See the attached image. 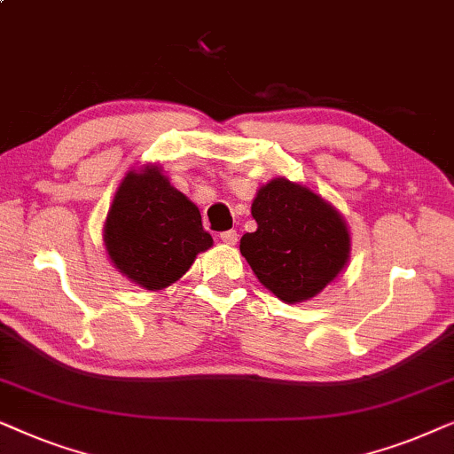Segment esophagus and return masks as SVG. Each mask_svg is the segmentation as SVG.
<instances>
[{
	"instance_id": "1",
	"label": "esophagus",
	"mask_w": 454,
	"mask_h": 454,
	"mask_svg": "<svg viewBox=\"0 0 454 454\" xmlns=\"http://www.w3.org/2000/svg\"><path fill=\"white\" fill-rule=\"evenodd\" d=\"M220 240H222V243H226V245H237L239 232H237V231H226V232H222V234H220Z\"/></svg>"
}]
</instances>
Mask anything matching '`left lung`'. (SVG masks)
Returning a JSON list of instances; mask_svg holds the SVG:
<instances>
[{"mask_svg": "<svg viewBox=\"0 0 454 454\" xmlns=\"http://www.w3.org/2000/svg\"><path fill=\"white\" fill-rule=\"evenodd\" d=\"M251 214L257 231L243 234L240 253L259 282L284 303L316 297L347 265V223L305 186L271 180L259 189Z\"/></svg>", "mask_w": 454, "mask_h": 454, "instance_id": "8db88e82", "label": "left lung"}]
</instances>
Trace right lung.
<instances>
[{"label": "right lung", "instance_id": "obj_1", "mask_svg": "<svg viewBox=\"0 0 454 454\" xmlns=\"http://www.w3.org/2000/svg\"><path fill=\"white\" fill-rule=\"evenodd\" d=\"M104 240L114 265L147 290L176 282L197 253L214 245L197 205L157 166L126 174L107 211Z\"/></svg>", "mask_w": 454, "mask_h": 454}]
</instances>
